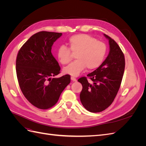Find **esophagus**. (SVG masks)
I'll return each mask as SVG.
<instances>
[{"label":"esophagus","instance_id":"34e87169","mask_svg":"<svg viewBox=\"0 0 146 146\" xmlns=\"http://www.w3.org/2000/svg\"><path fill=\"white\" fill-rule=\"evenodd\" d=\"M70 79H71V80L72 81V82H76L77 81V79L75 78V77H70Z\"/></svg>","mask_w":146,"mask_h":146}]
</instances>
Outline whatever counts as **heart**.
<instances>
[{"instance_id": "b5f03b06", "label": "heart", "mask_w": 146, "mask_h": 146, "mask_svg": "<svg viewBox=\"0 0 146 146\" xmlns=\"http://www.w3.org/2000/svg\"><path fill=\"white\" fill-rule=\"evenodd\" d=\"M69 46L72 52H77V60L64 68L63 72L74 77L78 76L86 67L89 70L99 67L107 52V47L104 42L86 34H78L70 37ZM70 50L63 45L58 48L57 58L61 64H67L71 59Z\"/></svg>"}]
</instances>
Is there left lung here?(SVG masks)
I'll use <instances>...</instances> for the list:
<instances>
[{
    "label": "left lung",
    "mask_w": 146,
    "mask_h": 146,
    "mask_svg": "<svg viewBox=\"0 0 146 146\" xmlns=\"http://www.w3.org/2000/svg\"><path fill=\"white\" fill-rule=\"evenodd\" d=\"M110 52L107 58L94 71L87 76L92 81L88 82L86 77L78 80L83 88L80 101L88 111L92 113L102 111L112 104L121 86L125 69V58L120 47L108 35Z\"/></svg>",
    "instance_id": "8db88e82"
}]
</instances>
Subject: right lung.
<instances>
[{"label":"right lung","mask_w":146,"mask_h":146,"mask_svg":"<svg viewBox=\"0 0 146 146\" xmlns=\"http://www.w3.org/2000/svg\"><path fill=\"white\" fill-rule=\"evenodd\" d=\"M61 35L45 31L35 33L17 55L16 69L21 90L29 102L39 109L55 105L70 82L69 75L52 78L60 74V67L52 54V47Z\"/></svg>","instance_id":"1"}]
</instances>
